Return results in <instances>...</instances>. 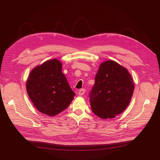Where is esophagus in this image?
<instances>
[{
  "label": "esophagus",
  "mask_w": 160,
  "mask_h": 160,
  "mask_svg": "<svg viewBox=\"0 0 160 160\" xmlns=\"http://www.w3.org/2000/svg\"><path fill=\"white\" fill-rule=\"evenodd\" d=\"M85 92V89H81L79 91V93H78V95H83Z\"/></svg>",
  "instance_id": "34e87169"
}]
</instances>
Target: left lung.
I'll return each instance as SVG.
<instances>
[{
	"label": "left lung",
	"instance_id": "left-lung-1",
	"mask_svg": "<svg viewBox=\"0 0 160 160\" xmlns=\"http://www.w3.org/2000/svg\"><path fill=\"white\" fill-rule=\"evenodd\" d=\"M134 90L128 71L113 61L103 62L89 97L93 112L102 119L113 118L129 104Z\"/></svg>",
	"mask_w": 160,
	"mask_h": 160
}]
</instances>
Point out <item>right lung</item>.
Here are the masks:
<instances>
[{
	"label": "right lung",
	"mask_w": 160,
	"mask_h": 160,
	"mask_svg": "<svg viewBox=\"0 0 160 160\" xmlns=\"http://www.w3.org/2000/svg\"><path fill=\"white\" fill-rule=\"evenodd\" d=\"M61 69L59 61H47L32 69L27 79V91L33 105L49 116L67 109L75 95Z\"/></svg>",
	"instance_id": "obj_1"
}]
</instances>
